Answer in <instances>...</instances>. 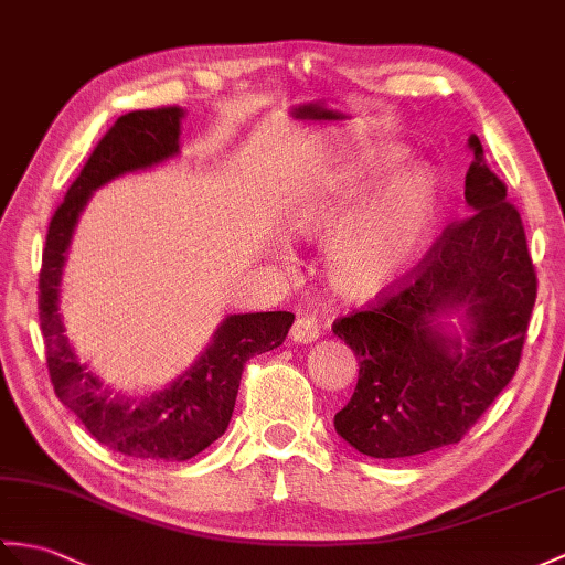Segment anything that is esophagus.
Listing matches in <instances>:
<instances>
[{
  "mask_svg": "<svg viewBox=\"0 0 565 565\" xmlns=\"http://www.w3.org/2000/svg\"><path fill=\"white\" fill-rule=\"evenodd\" d=\"M320 337V324L310 315H300L291 327V342L296 344H312Z\"/></svg>",
  "mask_w": 565,
  "mask_h": 565,
  "instance_id": "34e87169",
  "label": "esophagus"
}]
</instances>
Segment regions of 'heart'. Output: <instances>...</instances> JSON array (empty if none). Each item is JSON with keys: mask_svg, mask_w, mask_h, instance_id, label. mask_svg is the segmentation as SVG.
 <instances>
[{"mask_svg": "<svg viewBox=\"0 0 565 565\" xmlns=\"http://www.w3.org/2000/svg\"><path fill=\"white\" fill-rule=\"evenodd\" d=\"M406 151L385 147L375 151L332 194L312 202L300 216V231L330 235L342 228L380 182L397 175ZM443 212V182L436 170L416 166L404 170L380 192L365 214L349 228L330 255V279L339 294L365 296L395 279L422 250Z\"/></svg>", "mask_w": 565, "mask_h": 565, "instance_id": "b5f03b06", "label": "heart"}]
</instances>
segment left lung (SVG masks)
<instances>
[{"label":"left lung","mask_w":565,"mask_h":565,"mask_svg":"<svg viewBox=\"0 0 565 565\" xmlns=\"http://www.w3.org/2000/svg\"><path fill=\"white\" fill-rule=\"evenodd\" d=\"M469 149L465 200L475 214L445 228L375 303L332 324L359 359L356 390L334 428L375 460L460 443L520 365L536 274L520 212L477 135ZM452 311L466 318L467 345L439 322Z\"/></svg>","instance_id":"8db88e82"}]
</instances>
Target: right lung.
I'll use <instances>...</instances> for the list:
<instances>
[{"mask_svg": "<svg viewBox=\"0 0 565 565\" xmlns=\"http://www.w3.org/2000/svg\"><path fill=\"white\" fill-rule=\"evenodd\" d=\"M182 115V108L170 105L117 117L50 221L38 281V315L55 395L105 448L149 462H185L218 440L228 428L245 363L281 347L294 324V312L286 310L228 315L200 361L143 399L110 392L76 359L67 342L60 315V281L78 214L90 192L105 182L173 159L180 151Z\"/></svg>", "mask_w": 565, "mask_h": 565, "instance_id": "obj_1", "label": "right lung"}]
</instances>
